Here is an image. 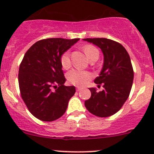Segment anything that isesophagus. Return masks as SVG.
Here are the masks:
<instances>
[{"label":"esophagus","mask_w":154,"mask_h":154,"mask_svg":"<svg viewBox=\"0 0 154 154\" xmlns=\"http://www.w3.org/2000/svg\"><path fill=\"white\" fill-rule=\"evenodd\" d=\"M81 90H82V88H77V92L80 91Z\"/></svg>","instance_id":"obj_1"}]
</instances>
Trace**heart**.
<instances>
[{"instance_id":"b5f03b06","label":"heart","mask_w":154,"mask_h":154,"mask_svg":"<svg viewBox=\"0 0 154 154\" xmlns=\"http://www.w3.org/2000/svg\"><path fill=\"white\" fill-rule=\"evenodd\" d=\"M82 50L85 54L86 56L89 60L94 58L98 59L99 56V51L96 48L92 45H86L82 48ZM61 63L63 68L68 69L71 66V60H70V53L66 51L61 55ZM91 77V74L88 72L79 71L77 69H72L67 74V79L72 84L77 86H84L87 84L90 78Z\"/></svg>"}]
</instances>
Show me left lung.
I'll use <instances>...</instances> for the list:
<instances>
[{"mask_svg": "<svg viewBox=\"0 0 154 154\" xmlns=\"http://www.w3.org/2000/svg\"><path fill=\"white\" fill-rule=\"evenodd\" d=\"M101 50L103 64L96 84L103 83L104 89L97 92L90 88L91 97L85 106L91 114L99 117L114 115L121 109L130 95L134 78L133 69L128 51L121 44L107 38H86Z\"/></svg>", "mask_w": 154, "mask_h": 154, "instance_id": "obj_1", "label": "left lung"}]
</instances>
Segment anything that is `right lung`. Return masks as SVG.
Masks as SVG:
<instances>
[{
    "label": "right lung",
    "mask_w": 154,
    "mask_h": 154,
    "mask_svg": "<svg viewBox=\"0 0 154 154\" xmlns=\"http://www.w3.org/2000/svg\"><path fill=\"white\" fill-rule=\"evenodd\" d=\"M79 40H39L24 55L19 70V89L23 100L37 119L52 122L66 111L69 100L75 93V87L63 85L66 79L60 59ZM52 87L57 89L52 91Z\"/></svg>",
    "instance_id": "1"
}]
</instances>
